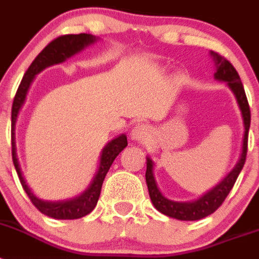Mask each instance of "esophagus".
<instances>
[{
	"label": "esophagus",
	"mask_w": 259,
	"mask_h": 259,
	"mask_svg": "<svg viewBox=\"0 0 259 259\" xmlns=\"http://www.w3.org/2000/svg\"><path fill=\"white\" fill-rule=\"evenodd\" d=\"M150 134H152V131H150L149 125L144 124V123H139V124H136L134 128H132L131 137L134 139V140L143 141V140H148V139L150 137Z\"/></svg>",
	"instance_id": "34e87169"
}]
</instances>
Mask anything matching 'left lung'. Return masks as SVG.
Returning <instances> with one entry per match:
<instances>
[{
	"label": "left lung",
	"instance_id": "8db88e82",
	"mask_svg": "<svg viewBox=\"0 0 259 259\" xmlns=\"http://www.w3.org/2000/svg\"><path fill=\"white\" fill-rule=\"evenodd\" d=\"M211 56L214 58L215 67H217V72L214 74L215 79L228 83V87L235 93L237 104H239L240 110H241L242 119H244V128H245L244 139H242V152L235 168L215 188H212L211 191L207 192L206 194H203L202 197L198 198L197 201H193V202H175V201L167 200L163 194L159 192V189H158L154 175H153V161L150 158H148L145 179L146 184H148L150 200H152L153 205H154V207L158 211H161L162 214L171 217V218L179 219V221H198V219H202L207 217V215L212 214L215 210L218 209L222 203L224 202V200H226V197L231 192L233 185H235V182H236L240 171L242 170V167L245 164L246 153H248L250 109H249L248 98H246L245 91H244V87H242L241 79H240L239 74H237L236 68L233 67L232 63L227 58H224L219 53L211 52Z\"/></svg>",
	"mask_w": 259,
	"mask_h": 259
}]
</instances>
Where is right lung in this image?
Returning <instances> with one entry per match:
<instances>
[{"label":"right lung","mask_w":259,"mask_h":259,"mask_svg":"<svg viewBox=\"0 0 259 259\" xmlns=\"http://www.w3.org/2000/svg\"><path fill=\"white\" fill-rule=\"evenodd\" d=\"M95 41L96 37H93L89 33L63 35L50 41L49 44L41 50L40 54L36 57L35 61L32 62L28 70L26 71V74H24L19 87H18V91L15 93V97H14L13 107H11V155H13V162L14 166H15V170H17L18 178H19L20 184H22L24 192L29 197L31 202L37 207L38 211L54 219H77L89 214L95 209L96 205H97L98 197H100V193H101L105 176H106L110 166L113 164L116 155L127 146V136L122 135V136L116 137L111 143L107 144L106 148L102 150L100 167H98L95 179H93L91 187L81 196L74 198V200L63 201V202H48V201H42L36 197L35 194L32 193L31 189L28 188L26 180L23 178L19 162H18L17 149H15V136H14L15 135L14 134L15 122H17L19 109L22 107L24 100H26L27 91L29 88V84L33 80V76L38 74L40 71L44 70L45 67H48V66L66 61L71 56H74L75 53L80 52L81 49L88 47L89 44L95 42Z\"/></svg>","instance_id":"1"}]
</instances>
